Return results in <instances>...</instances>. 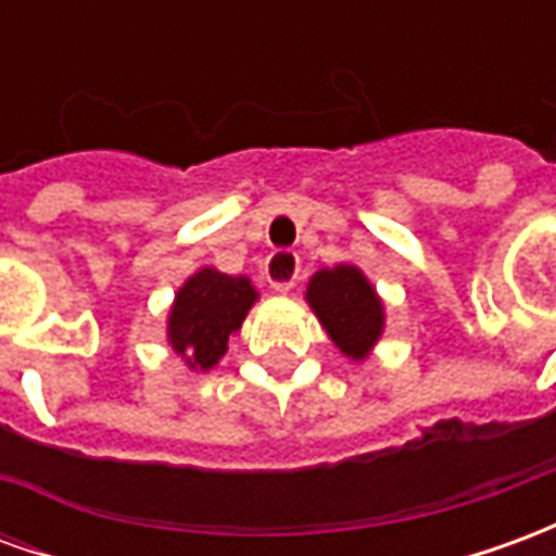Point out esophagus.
<instances>
[{
  "mask_svg": "<svg viewBox=\"0 0 556 556\" xmlns=\"http://www.w3.org/2000/svg\"><path fill=\"white\" fill-rule=\"evenodd\" d=\"M265 277L270 282V289L286 294L298 286V277H301V258L298 253H289V250H279L267 258Z\"/></svg>",
  "mask_w": 556,
  "mask_h": 556,
  "instance_id": "34e87169",
  "label": "esophagus"
}]
</instances>
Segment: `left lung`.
Returning a JSON list of instances; mask_svg holds the SVG:
<instances>
[{
	"instance_id": "1",
	"label": "left lung",
	"mask_w": 556,
	"mask_h": 556,
	"mask_svg": "<svg viewBox=\"0 0 556 556\" xmlns=\"http://www.w3.org/2000/svg\"><path fill=\"white\" fill-rule=\"evenodd\" d=\"M306 303L318 315L327 337L351 361L369 357L384 333V303L361 267L337 265L318 270L306 286Z\"/></svg>"
}]
</instances>
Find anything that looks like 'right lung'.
I'll list each match as a JSON object with an SVG mask.
<instances>
[{"instance_id": "1", "label": "right lung", "mask_w": 556, "mask_h": 556, "mask_svg": "<svg viewBox=\"0 0 556 556\" xmlns=\"http://www.w3.org/2000/svg\"><path fill=\"white\" fill-rule=\"evenodd\" d=\"M255 301L258 291L247 277H229L214 267L195 270L172 303L166 321L169 345L190 369H214Z\"/></svg>"}]
</instances>
